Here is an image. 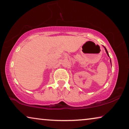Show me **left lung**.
Wrapping results in <instances>:
<instances>
[{
	"label": "left lung",
	"instance_id": "1",
	"mask_svg": "<svg viewBox=\"0 0 129 129\" xmlns=\"http://www.w3.org/2000/svg\"><path fill=\"white\" fill-rule=\"evenodd\" d=\"M103 47H104V48H105V51H106V54H108V56L109 57H109V54H108V51H107V50H106V48H105V47L104 46H103ZM110 63H111V65H112V62H111V60H110Z\"/></svg>",
	"mask_w": 129,
	"mask_h": 129
}]
</instances>
